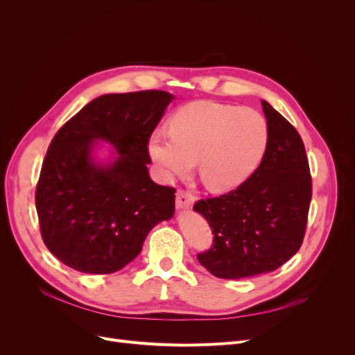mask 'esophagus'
Instances as JSON below:
<instances>
[{
  "mask_svg": "<svg viewBox=\"0 0 355 355\" xmlns=\"http://www.w3.org/2000/svg\"><path fill=\"white\" fill-rule=\"evenodd\" d=\"M194 196L188 191L178 189L176 192V207L178 209H191L192 204H194Z\"/></svg>",
  "mask_w": 355,
  "mask_h": 355,
  "instance_id": "1",
  "label": "esophagus"
}]
</instances>
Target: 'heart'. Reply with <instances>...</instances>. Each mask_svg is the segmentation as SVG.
Masks as SVG:
<instances>
[{"mask_svg": "<svg viewBox=\"0 0 355 355\" xmlns=\"http://www.w3.org/2000/svg\"><path fill=\"white\" fill-rule=\"evenodd\" d=\"M268 137V123L256 110L200 101L179 110L170 130L153 133L148 151L166 179L189 173L197 159L202 184L223 192L253 175Z\"/></svg>", "mask_w": 355, "mask_h": 355, "instance_id": "heart-1", "label": "heart"}]
</instances>
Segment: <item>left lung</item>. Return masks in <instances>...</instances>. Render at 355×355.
I'll use <instances>...</instances> for the list:
<instances>
[{
  "instance_id": "1",
  "label": "left lung",
  "mask_w": 355,
  "mask_h": 355,
  "mask_svg": "<svg viewBox=\"0 0 355 355\" xmlns=\"http://www.w3.org/2000/svg\"><path fill=\"white\" fill-rule=\"evenodd\" d=\"M262 108L270 137L259 167L237 189L194 204L214 235L198 261L227 280L275 271L300 249L306 230L313 182L304 142L270 103Z\"/></svg>"
}]
</instances>
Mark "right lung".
Wrapping results in <instances>:
<instances>
[{"instance_id": "obj_1", "label": "right lung", "mask_w": 355, "mask_h": 355, "mask_svg": "<svg viewBox=\"0 0 355 355\" xmlns=\"http://www.w3.org/2000/svg\"><path fill=\"white\" fill-rule=\"evenodd\" d=\"M173 96L163 90L103 94L63 124L35 191L41 237L60 262L85 274L120 271L155 225L175 213L171 187L149 178L148 142ZM94 140L112 143L114 164L92 161Z\"/></svg>"}]
</instances>
